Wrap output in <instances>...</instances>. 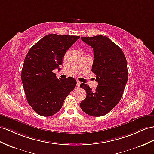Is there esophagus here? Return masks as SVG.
Returning <instances> with one entry per match:
<instances>
[{"mask_svg":"<svg viewBox=\"0 0 154 154\" xmlns=\"http://www.w3.org/2000/svg\"><path fill=\"white\" fill-rule=\"evenodd\" d=\"M80 85H81V82L79 81H77V85H76L77 87V88H79L80 87Z\"/></svg>","mask_w":154,"mask_h":154,"instance_id":"obj_1","label":"esophagus"}]
</instances>
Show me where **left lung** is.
I'll return each instance as SVG.
<instances>
[{"label": "left lung", "mask_w": 154, "mask_h": 154, "mask_svg": "<svg viewBox=\"0 0 154 154\" xmlns=\"http://www.w3.org/2000/svg\"><path fill=\"white\" fill-rule=\"evenodd\" d=\"M94 50L92 72L98 85L95 90L82 83L86 97L80 104L86 114L101 116L109 112L119 103L128 79L127 60L123 51L107 37H81Z\"/></svg>", "instance_id": "obj_1"}]
</instances>
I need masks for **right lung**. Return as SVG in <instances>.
<instances>
[{
	"label": "right lung",
	"mask_w": 154,
	"mask_h": 154,
	"mask_svg": "<svg viewBox=\"0 0 154 154\" xmlns=\"http://www.w3.org/2000/svg\"><path fill=\"white\" fill-rule=\"evenodd\" d=\"M77 36L46 35L27 53L21 72V80L27 101L34 111L43 116H51L62 107L66 97L75 88L73 77L57 78L54 69L59 66Z\"/></svg>",
	"instance_id": "right-lung-1"
}]
</instances>
